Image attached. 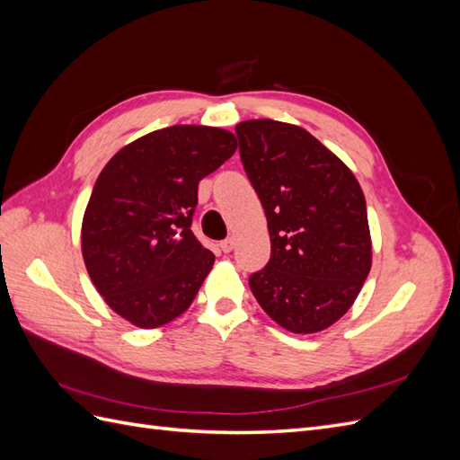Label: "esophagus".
<instances>
[{
    "instance_id": "1",
    "label": "esophagus",
    "mask_w": 460,
    "mask_h": 460,
    "mask_svg": "<svg viewBox=\"0 0 460 460\" xmlns=\"http://www.w3.org/2000/svg\"><path fill=\"white\" fill-rule=\"evenodd\" d=\"M220 249H222V252H225V253H230L232 249H234V240H232V238L222 240V242H220Z\"/></svg>"
}]
</instances>
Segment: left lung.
I'll return each instance as SVG.
<instances>
[{"instance_id": "1", "label": "left lung", "mask_w": 460, "mask_h": 460, "mask_svg": "<svg viewBox=\"0 0 460 460\" xmlns=\"http://www.w3.org/2000/svg\"><path fill=\"white\" fill-rule=\"evenodd\" d=\"M235 134L272 247L249 288L288 332H323L351 309L372 267L365 193L349 166L296 124L253 119Z\"/></svg>"}]
</instances>
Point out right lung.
<instances>
[{"label": "right lung", "mask_w": 460, "mask_h": 460, "mask_svg": "<svg viewBox=\"0 0 460 460\" xmlns=\"http://www.w3.org/2000/svg\"><path fill=\"white\" fill-rule=\"evenodd\" d=\"M228 130L176 124L117 151L97 176L82 218V257L95 289L137 328L182 314L215 255L193 232L198 186L228 161Z\"/></svg>", "instance_id": "right-lung-1"}]
</instances>
